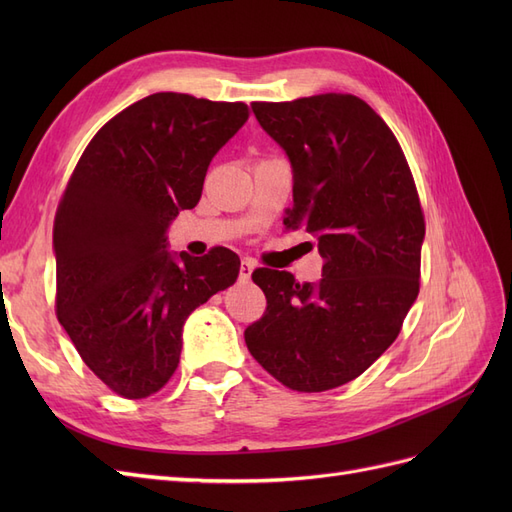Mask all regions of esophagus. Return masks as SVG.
I'll list each match as a JSON object with an SVG mask.
<instances>
[{"instance_id":"34e87169","label":"esophagus","mask_w":512,"mask_h":512,"mask_svg":"<svg viewBox=\"0 0 512 512\" xmlns=\"http://www.w3.org/2000/svg\"><path fill=\"white\" fill-rule=\"evenodd\" d=\"M254 269H256V262L254 260H250V258H243L241 260V267H239V277H241V282H247L252 277V273H254Z\"/></svg>"}]
</instances>
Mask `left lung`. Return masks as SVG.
<instances>
[{
  "label": "left lung",
  "instance_id": "8db88e82",
  "mask_svg": "<svg viewBox=\"0 0 512 512\" xmlns=\"http://www.w3.org/2000/svg\"><path fill=\"white\" fill-rule=\"evenodd\" d=\"M252 111L292 168L284 224L318 241L322 280L258 269L267 312L245 344L292 391L342 386L399 335L418 297L425 222L391 128L350 94L254 102Z\"/></svg>",
  "mask_w": 512,
  "mask_h": 512
}]
</instances>
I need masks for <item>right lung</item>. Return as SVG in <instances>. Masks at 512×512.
I'll list each match as a JSON object with an SVG mask.
<instances>
[{
    "mask_svg": "<svg viewBox=\"0 0 512 512\" xmlns=\"http://www.w3.org/2000/svg\"><path fill=\"white\" fill-rule=\"evenodd\" d=\"M250 117L243 102L160 91L91 138L61 198L57 318L85 365L128 399L175 374L183 324L237 282L239 256L168 250V226L203 194L207 168Z\"/></svg>",
    "mask_w": 512,
    "mask_h": 512,
    "instance_id": "right-lung-1",
    "label": "right lung"
}]
</instances>
